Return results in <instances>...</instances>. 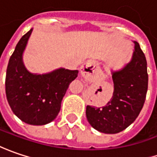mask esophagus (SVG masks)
Segmentation results:
<instances>
[{
	"label": "esophagus",
	"mask_w": 157,
	"mask_h": 157,
	"mask_svg": "<svg viewBox=\"0 0 157 157\" xmlns=\"http://www.w3.org/2000/svg\"><path fill=\"white\" fill-rule=\"evenodd\" d=\"M97 64L93 60H89L83 63L81 67V74L84 78L90 79L93 76V74L96 70Z\"/></svg>",
	"instance_id": "34e87169"
}]
</instances>
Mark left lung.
<instances>
[{
  "mask_svg": "<svg viewBox=\"0 0 157 157\" xmlns=\"http://www.w3.org/2000/svg\"><path fill=\"white\" fill-rule=\"evenodd\" d=\"M132 60L120 71L113 72L114 90L104 107L87 105L89 123L101 133H117L125 130L139 116L146 100L148 75L147 60L139 43L134 41Z\"/></svg>",
  "mask_w": 157,
  "mask_h": 157,
  "instance_id": "8db88e82",
  "label": "left lung"
}]
</instances>
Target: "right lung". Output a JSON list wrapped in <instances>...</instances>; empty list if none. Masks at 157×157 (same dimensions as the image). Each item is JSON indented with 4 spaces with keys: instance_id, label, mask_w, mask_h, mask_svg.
<instances>
[{
    "instance_id": "add662e5",
    "label": "right lung",
    "mask_w": 157,
    "mask_h": 157,
    "mask_svg": "<svg viewBox=\"0 0 157 157\" xmlns=\"http://www.w3.org/2000/svg\"><path fill=\"white\" fill-rule=\"evenodd\" d=\"M31 31L21 38L10 59L5 90L11 110L19 119L30 125L42 126L57 117L62 98L78 70L59 68L45 75L30 73L24 67L22 55Z\"/></svg>"
}]
</instances>
